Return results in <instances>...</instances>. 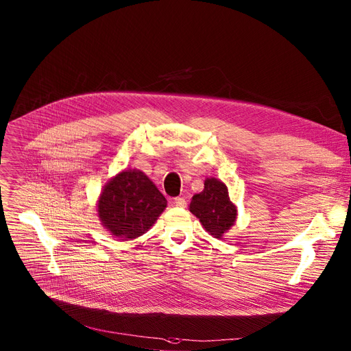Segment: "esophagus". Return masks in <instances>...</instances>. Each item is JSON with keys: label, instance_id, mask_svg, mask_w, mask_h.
<instances>
[{"label": "esophagus", "instance_id": "1", "mask_svg": "<svg viewBox=\"0 0 351 351\" xmlns=\"http://www.w3.org/2000/svg\"><path fill=\"white\" fill-rule=\"evenodd\" d=\"M174 204L177 205V207L184 208L185 205H187V201H185V198H184V197H177V198H174Z\"/></svg>", "mask_w": 351, "mask_h": 351}]
</instances>
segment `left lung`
Returning <instances> with one entry per match:
<instances>
[{
    "mask_svg": "<svg viewBox=\"0 0 351 351\" xmlns=\"http://www.w3.org/2000/svg\"><path fill=\"white\" fill-rule=\"evenodd\" d=\"M190 211L214 238H221L237 219V208L230 199L228 189L217 178L205 180L204 191L195 194L190 202Z\"/></svg>",
    "mask_w": 351,
    "mask_h": 351,
    "instance_id": "8db88e82",
    "label": "left lung"
}]
</instances>
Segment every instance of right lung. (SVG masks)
<instances>
[{
  "instance_id": "add662e5",
  "label": "right lung",
  "mask_w": 351,
  "mask_h": 351,
  "mask_svg": "<svg viewBox=\"0 0 351 351\" xmlns=\"http://www.w3.org/2000/svg\"><path fill=\"white\" fill-rule=\"evenodd\" d=\"M167 207V199L138 170L121 171L101 191L97 211L108 231L123 239L146 232Z\"/></svg>"
}]
</instances>
